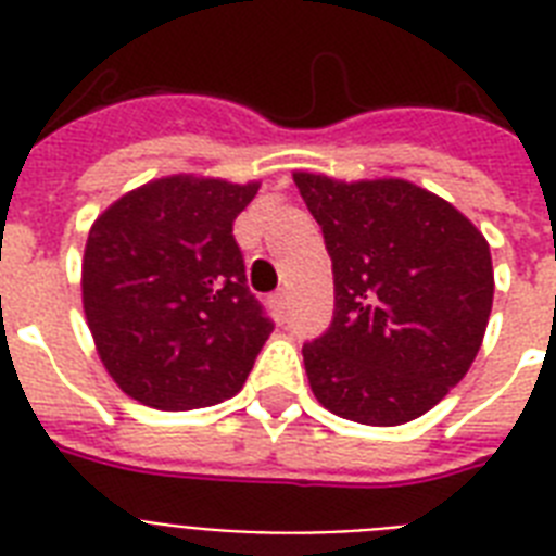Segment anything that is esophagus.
I'll use <instances>...</instances> for the list:
<instances>
[{
  "mask_svg": "<svg viewBox=\"0 0 556 556\" xmlns=\"http://www.w3.org/2000/svg\"><path fill=\"white\" fill-rule=\"evenodd\" d=\"M268 305H270V312H274V317H286L288 291H277V294H270Z\"/></svg>",
  "mask_w": 556,
  "mask_h": 556,
  "instance_id": "esophagus-1",
  "label": "esophagus"
}]
</instances>
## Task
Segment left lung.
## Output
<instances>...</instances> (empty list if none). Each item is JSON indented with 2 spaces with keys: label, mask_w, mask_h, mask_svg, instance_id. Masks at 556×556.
<instances>
[{
  "label": "left lung",
  "mask_w": 556,
  "mask_h": 556,
  "mask_svg": "<svg viewBox=\"0 0 556 556\" xmlns=\"http://www.w3.org/2000/svg\"><path fill=\"white\" fill-rule=\"evenodd\" d=\"M334 270V320L303 346L314 397L369 427L424 415L465 378L493 305L491 244L404 178L338 181L296 169Z\"/></svg>",
  "instance_id": "obj_1"
}]
</instances>
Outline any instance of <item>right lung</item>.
I'll return each mask as SVG.
<instances>
[{"mask_svg":"<svg viewBox=\"0 0 556 556\" xmlns=\"http://www.w3.org/2000/svg\"><path fill=\"white\" fill-rule=\"evenodd\" d=\"M260 181L164 176L112 201L83 253L100 364L143 406L185 413L242 389L274 331L244 279L233 222Z\"/></svg>","mask_w":556,"mask_h":556,"instance_id":"add662e5","label":"right lung"}]
</instances>
